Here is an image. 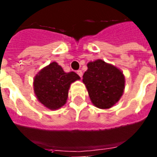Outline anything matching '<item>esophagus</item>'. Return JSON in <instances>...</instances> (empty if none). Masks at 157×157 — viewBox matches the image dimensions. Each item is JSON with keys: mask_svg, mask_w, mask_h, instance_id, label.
I'll list each match as a JSON object with an SVG mask.
<instances>
[{"mask_svg": "<svg viewBox=\"0 0 157 157\" xmlns=\"http://www.w3.org/2000/svg\"><path fill=\"white\" fill-rule=\"evenodd\" d=\"M77 74H78L80 77H82V71H81V70H79V71H77Z\"/></svg>", "mask_w": 157, "mask_h": 157, "instance_id": "obj_1", "label": "esophagus"}]
</instances>
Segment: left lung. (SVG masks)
<instances>
[{"mask_svg": "<svg viewBox=\"0 0 157 157\" xmlns=\"http://www.w3.org/2000/svg\"><path fill=\"white\" fill-rule=\"evenodd\" d=\"M82 82L92 104L101 109L115 105L125 87V77L121 70L100 59L87 64Z\"/></svg>", "mask_w": 157, "mask_h": 157, "instance_id": "1", "label": "left lung"}]
</instances>
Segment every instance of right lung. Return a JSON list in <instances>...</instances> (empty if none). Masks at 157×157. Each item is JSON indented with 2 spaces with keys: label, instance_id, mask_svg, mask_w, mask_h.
Returning a JSON list of instances; mask_svg holds the SVG:
<instances>
[{
  "label": "right lung",
  "instance_id": "obj_1",
  "mask_svg": "<svg viewBox=\"0 0 157 157\" xmlns=\"http://www.w3.org/2000/svg\"><path fill=\"white\" fill-rule=\"evenodd\" d=\"M75 72H65L56 62L42 69L33 79L36 98L45 108L56 110L65 105L71 84L80 80Z\"/></svg>",
  "mask_w": 157,
  "mask_h": 157
}]
</instances>
